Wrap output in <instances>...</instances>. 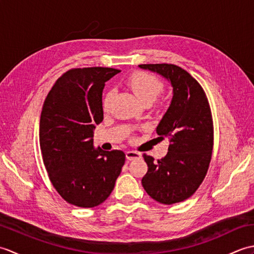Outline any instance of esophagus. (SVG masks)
<instances>
[{"instance_id":"1","label":"esophagus","mask_w":254,"mask_h":254,"mask_svg":"<svg viewBox=\"0 0 254 254\" xmlns=\"http://www.w3.org/2000/svg\"><path fill=\"white\" fill-rule=\"evenodd\" d=\"M126 157L127 160H133L141 157V154L134 152V150H127V152H126Z\"/></svg>"}]
</instances>
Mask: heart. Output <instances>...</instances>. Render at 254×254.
<instances>
[{
    "instance_id": "b5f03b06",
    "label": "heart",
    "mask_w": 254,
    "mask_h": 254,
    "mask_svg": "<svg viewBox=\"0 0 254 254\" xmlns=\"http://www.w3.org/2000/svg\"><path fill=\"white\" fill-rule=\"evenodd\" d=\"M127 84L143 104L147 101L153 102L164 89V85L160 82V79L152 74L143 72H137L131 75L127 79ZM111 98L112 91H109L104 99L105 109H108L109 107Z\"/></svg>"
}]
</instances>
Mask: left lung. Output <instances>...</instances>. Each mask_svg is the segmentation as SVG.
<instances>
[{
  "mask_svg": "<svg viewBox=\"0 0 254 254\" xmlns=\"http://www.w3.org/2000/svg\"><path fill=\"white\" fill-rule=\"evenodd\" d=\"M139 68L168 80L172 98L156 132L169 138L168 153L148 166L142 185L148 195L161 204L179 203L190 197L204 180L213 150V121L203 88L185 69L174 64H141Z\"/></svg>",
  "mask_w": 254,
  "mask_h": 254,
  "instance_id": "left-lung-1",
  "label": "left lung"
}]
</instances>
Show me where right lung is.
<instances>
[{"mask_svg": "<svg viewBox=\"0 0 254 254\" xmlns=\"http://www.w3.org/2000/svg\"><path fill=\"white\" fill-rule=\"evenodd\" d=\"M120 69H69L49 91L40 117L42 159L53 187L69 204L95 207L105 202L126 161L122 150L94 146V130L104 119L105 83Z\"/></svg>", "mask_w": 254, "mask_h": 254, "instance_id": "1", "label": "right lung"}]
</instances>
